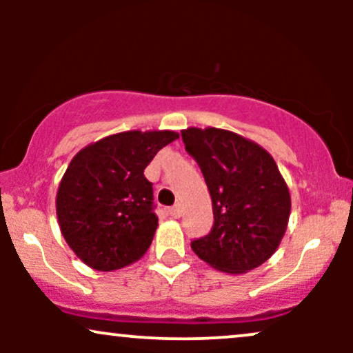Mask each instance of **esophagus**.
<instances>
[{"instance_id": "esophagus-1", "label": "esophagus", "mask_w": 353, "mask_h": 353, "mask_svg": "<svg viewBox=\"0 0 353 353\" xmlns=\"http://www.w3.org/2000/svg\"><path fill=\"white\" fill-rule=\"evenodd\" d=\"M169 214H171L174 219H179L181 217V204L172 205V208L169 209Z\"/></svg>"}]
</instances>
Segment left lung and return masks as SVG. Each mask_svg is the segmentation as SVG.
I'll use <instances>...</instances> for the list:
<instances>
[{
  "label": "left lung",
  "mask_w": 353,
  "mask_h": 353,
  "mask_svg": "<svg viewBox=\"0 0 353 353\" xmlns=\"http://www.w3.org/2000/svg\"><path fill=\"white\" fill-rule=\"evenodd\" d=\"M185 151L199 164L212 201L214 225L190 242L205 264L247 274L279 249L290 216V192L274 157L247 137L219 128H188Z\"/></svg>",
  "instance_id": "1"
}]
</instances>
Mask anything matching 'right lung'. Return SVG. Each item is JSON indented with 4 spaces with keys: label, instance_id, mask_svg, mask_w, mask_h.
Listing matches in <instances>:
<instances>
[{
    "label": "right lung",
    "instance_id": "obj_1",
    "mask_svg": "<svg viewBox=\"0 0 353 353\" xmlns=\"http://www.w3.org/2000/svg\"><path fill=\"white\" fill-rule=\"evenodd\" d=\"M176 131H124L83 148L71 159L56 194L64 241L101 272L123 269L148 252L157 217L144 169Z\"/></svg>",
    "mask_w": 353,
    "mask_h": 353
}]
</instances>
